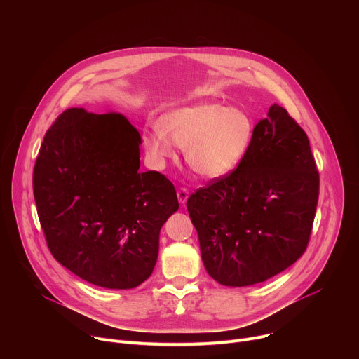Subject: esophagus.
<instances>
[{"label": "esophagus", "mask_w": 359, "mask_h": 359, "mask_svg": "<svg viewBox=\"0 0 359 359\" xmlns=\"http://www.w3.org/2000/svg\"><path fill=\"white\" fill-rule=\"evenodd\" d=\"M187 197H189V190H187L186 187H180V189L177 190V198H179V203H180V204H184V203H186V200H187Z\"/></svg>", "instance_id": "34e87169"}]
</instances>
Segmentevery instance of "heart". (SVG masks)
<instances>
[{
    "label": "heart",
    "mask_w": 359,
    "mask_h": 359,
    "mask_svg": "<svg viewBox=\"0 0 359 359\" xmlns=\"http://www.w3.org/2000/svg\"><path fill=\"white\" fill-rule=\"evenodd\" d=\"M147 132L144 147L158 163L175 158V144L184 147L187 165L201 177L219 179L231 173L250 149L254 123L243 111L217 102L177 108Z\"/></svg>",
    "instance_id": "heart-1"
}]
</instances>
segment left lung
<instances>
[{
  "label": "left lung",
  "mask_w": 359,
  "mask_h": 359,
  "mask_svg": "<svg viewBox=\"0 0 359 359\" xmlns=\"http://www.w3.org/2000/svg\"><path fill=\"white\" fill-rule=\"evenodd\" d=\"M318 193L309 136L274 104L241 163L187 198L209 276L245 287L294 264L309 245Z\"/></svg>",
  "instance_id": "1"
}]
</instances>
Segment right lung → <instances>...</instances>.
Segmentation results:
<instances>
[{
    "mask_svg": "<svg viewBox=\"0 0 359 359\" xmlns=\"http://www.w3.org/2000/svg\"><path fill=\"white\" fill-rule=\"evenodd\" d=\"M140 135L121 114L62 112L34 168L36 212L54 259L82 280L128 290L147 280L179 209L173 183L140 172Z\"/></svg>",
    "mask_w": 359,
    "mask_h": 359,
    "instance_id": "add662e5",
    "label": "right lung"
}]
</instances>
